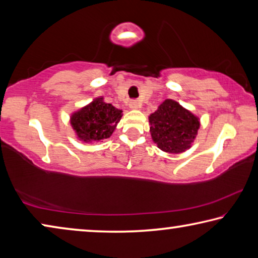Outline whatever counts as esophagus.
<instances>
[{
	"mask_svg": "<svg viewBox=\"0 0 258 258\" xmlns=\"http://www.w3.org/2000/svg\"><path fill=\"white\" fill-rule=\"evenodd\" d=\"M128 106L131 109H138V108H140V102H138L137 100H131Z\"/></svg>",
	"mask_w": 258,
	"mask_h": 258,
	"instance_id": "obj_1",
	"label": "esophagus"
}]
</instances>
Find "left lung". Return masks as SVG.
Here are the masks:
<instances>
[{"mask_svg":"<svg viewBox=\"0 0 258 258\" xmlns=\"http://www.w3.org/2000/svg\"><path fill=\"white\" fill-rule=\"evenodd\" d=\"M149 121L152 140L159 149L171 154L189 149L199 128L197 117L169 99L151 113Z\"/></svg>","mask_w":258,"mask_h":258,"instance_id":"obj_1","label":"left lung"}]
</instances>
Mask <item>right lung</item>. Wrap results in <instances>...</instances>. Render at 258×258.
I'll use <instances>...</instances> for the list:
<instances>
[{
	"label": "right lung",
	"instance_id": "add662e5",
	"mask_svg": "<svg viewBox=\"0 0 258 258\" xmlns=\"http://www.w3.org/2000/svg\"><path fill=\"white\" fill-rule=\"evenodd\" d=\"M121 112L123 111L116 109L112 104L103 102L102 98H99L74 113L71 123L78 138L83 141H100L112 134L121 118Z\"/></svg>",
	"mask_w": 258,
	"mask_h": 258
}]
</instances>
